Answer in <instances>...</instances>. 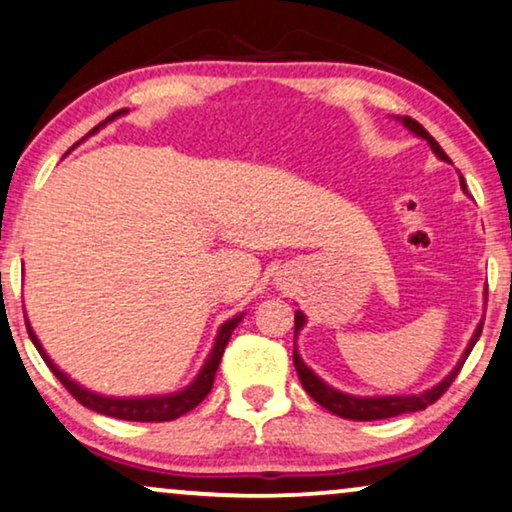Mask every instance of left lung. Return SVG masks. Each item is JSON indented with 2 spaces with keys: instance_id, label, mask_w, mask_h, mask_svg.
I'll list each match as a JSON object with an SVG mask.
<instances>
[{
  "instance_id": "1",
  "label": "left lung",
  "mask_w": 512,
  "mask_h": 512,
  "mask_svg": "<svg viewBox=\"0 0 512 512\" xmlns=\"http://www.w3.org/2000/svg\"><path fill=\"white\" fill-rule=\"evenodd\" d=\"M395 119H398L400 124L407 128V131H412L414 135H417V138H424L428 145H431L433 154L438 156V159L449 161V156L442 152V147L438 145V142H435L433 135L428 133L426 128L419 124V121H414L412 117H395ZM461 189L468 194L463 177H461ZM304 325H306V316L297 309L295 311V351H292V360H295V370L299 374V381H302L304 391L309 393L311 398L316 400L320 407H325L327 412L337 414V417H342V419H353V421L388 419V417H398V414H405V412L426 410V407L433 405L435 400H438L440 395L447 391L449 384H452V381L456 379V374H459L463 363H466L468 353L473 351L475 342H478L480 335H482V320H480V325L475 327L473 337H470L466 351L461 353L459 363L452 367V372H449L445 379L438 381V384H435L433 388H428V391H424V393H417V395H351V393L337 391V388L327 386L325 381L320 379L318 374L313 372L311 367L304 363L302 356H299V351H297V335H299V332H302Z\"/></svg>"
}]
</instances>
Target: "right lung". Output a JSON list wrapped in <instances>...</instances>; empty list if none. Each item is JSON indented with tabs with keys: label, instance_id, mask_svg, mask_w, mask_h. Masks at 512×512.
Returning <instances> with one entry per match:
<instances>
[{
	"label": "right lung",
	"instance_id": "right-lung-1",
	"mask_svg": "<svg viewBox=\"0 0 512 512\" xmlns=\"http://www.w3.org/2000/svg\"><path fill=\"white\" fill-rule=\"evenodd\" d=\"M126 112L128 109H121V112L112 114V117H109L107 121H102L100 126H95L91 133H95L98 128H102L105 124H109V121L121 117V114H126ZM243 316L245 313H238V316L224 320V323L220 325L213 349H210L206 363H203V367L194 377L192 384L182 388V391L166 393V395H145V398H114V395H102V393L91 391V388L81 386L79 381L70 379V374H65L49 358V353L44 351L42 342H39L37 335H34V330L30 327V320L25 318V323H27V335H30L32 344L37 346L39 356L44 358V363L49 365V370L56 374V377L60 379V384H63L81 405L88 407V410L105 414V417L124 419V421H173L177 417H182V414H187L189 410H194V407L199 405L201 400L210 393V388H213V381H215V372H217V367H220L224 346H227V342L231 339V332L236 330V325L241 323Z\"/></svg>",
	"mask_w": 512,
	"mask_h": 512
}]
</instances>
